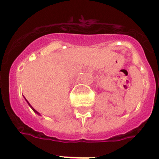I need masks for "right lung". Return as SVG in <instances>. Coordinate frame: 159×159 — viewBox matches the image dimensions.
<instances>
[{
    "mask_svg": "<svg viewBox=\"0 0 159 159\" xmlns=\"http://www.w3.org/2000/svg\"><path fill=\"white\" fill-rule=\"evenodd\" d=\"M27 102H28V101H27ZM28 104H29V106H30V107H31V108H32V109H33V111H34L35 113H37V114H39V115H40V113H38V112H37V111H36V110H35V109H33V107L31 106V104H29V103H28Z\"/></svg>",
    "mask_w": 159,
    "mask_h": 159,
    "instance_id": "right-lung-1",
    "label": "right lung"
}]
</instances>
